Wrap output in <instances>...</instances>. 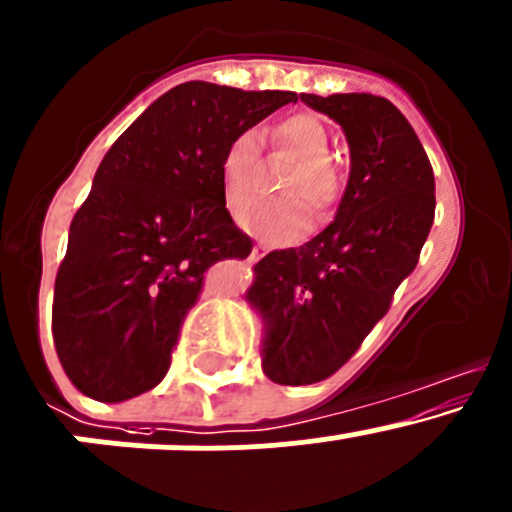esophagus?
Listing matches in <instances>:
<instances>
[{
	"instance_id": "obj_1",
	"label": "esophagus",
	"mask_w": 512,
	"mask_h": 512,
	"mask_svg": "<svg viewBox=\"0 0 512 512\" xmlns=\"http://www.w3.org/2000/svg\"><path fill=\"white\" fill-rule=\"evenodd\" d=\"M265 250H267V247L265 245H255V250H252V260H260V257L262 255H265Z\"/></svg>"
}]
</instances>
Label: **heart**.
Instances as JSON below:
<instances>
[{
  "instance_id": "obj_1",
  "label": "heart",
  "mask_w": 512,
  "mask_h": 512,
  "mask_svg": "<svg viewBox=\"0 0 512 512\" xmlns=\"http://www.w3.org/2000/svg\"><path fill=\"white\" fill-rule=\"evenodd\" d=\"M274 144L297 159V169L289 171L282 181L284 201H255L242 208L238 220L242 228L270 245H292L309 233L311 208H328L338 196L336 169L331 164V137L314 115L284 117L272 129ZM260 134L255 129H240L223 149L220 157V186L225 203L240 208L252 198L260 171Z\"/></svg>"
}]
</instances>
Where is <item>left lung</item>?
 <instances>
[{"instance_id":"obj_1","label":"left lung","mask_w":512,"mask_h":512,"mask_svg":"<svg viewBox=\"0 0 512 512\" xmlns=\"http://www.w3.org/2000/svg\"><path fill=\"white\" fill-rule=\"evenodd\" d=\"M299 98L341 125L351 174L328 228L252 267L245 299L265 324L262 370L279 385L319 383L348 363L417 267L434 223L432 164L390 100Z\"/></svg>"}]
</instances>
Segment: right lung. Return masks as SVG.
Wrapping results in <instances>:
<instances>
[{
	"mask_svg": "<svg viewBox=\"0 0 512 512\" xmlns=\"http://www.w3.org/2000/svg\"><path fill=\"white\" fill-rule=\"evenodd\" d=\"M289 102L297 93L181 83L100 161L53 289L58 360L83 395L125 402L161 383L208 267L252 252L225 208V144Z\"/></svg>",
	"mask_w": 512,
	"mask_h": 512,
	"instance_id": "obj_1",
	"label": "right lung"
}]
</instances>
